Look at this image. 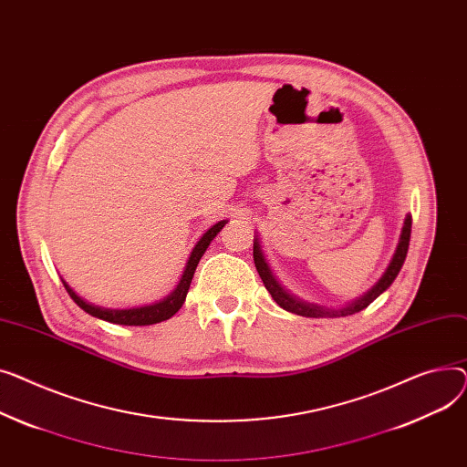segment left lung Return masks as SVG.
<instances>
[{
	"instance_id": "8db88e82",
	"label": "left lung",
	"mask_w": 467,
	"mask_h": 467,
	"mask_svg": "<svg viewBox=\"0 0 467 467\" xmlns=\"http://www.w3.org/2000/svg\"><path fill=\"white\" fill-rule=\"evenodd\" d=\"M410 224H413V218H410V214L405 216V223H403V230H401V237H400V243H398V249H396V254L387 269L385 275L380 277V281L364 296L360 297L358 301H354V304L343 307V309H337V311H332V309H322L318 306H313V304H306V301H301L297 297H294L292 294H288L279 283L277 279L273 277V273L269 269V265L265 264L264 260V254H262V249H260V241L254 239V249H253V256H254V265L258 269V275L262 277L264 281V286L267 288V292L271 294V297L277 301V304L290 311V313H296V315H301V317H311V318H320V317H347V315H354L358 313L362 309H366L373 299H377L382 292H385L392 283L394 279L398 277V273L405 262V256H407V249H409V239H410Z\"/></svg>"
}]
</instances>
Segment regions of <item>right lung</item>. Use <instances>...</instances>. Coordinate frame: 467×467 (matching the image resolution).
Listing matches in <instances>:
<instances>
[{
  "label": "right lung",
  "instance_id": "add662e5",
  "mask_svg": "<svg viewBox=\"0 0 467 467\" xmlns=\"http://www.w3.org/2000/svg\"><path fill=\"white\" fill-rule=\"evenodd\" d=\"M226 221H221L218 224H214L213 228H209V232L198 241V244L194 246V251H192L190 258H188V264H186V269L182 273V279L181 283L177 285L175 292L171 296H168L163 301H160V304H154V306H147V307H137V309H122V311H117V309H103V307H98V306H92L88 304V301L82 299L80 296H77L69 285L66 281L64 286L67 290V294L71 296V299L75 301V304L82 309L87 311L88 315L96 317V318H101V320H107V322H113V324H122V326H149V324H158V322H163L171 318L184 304L186 299V294H188V288H190V283H192V277H194V271L203 256V253L207 251L209 243L214 239V235L221 232L224 228Z\"/></svg>",
  "mask_w": 467,
  "mask_h": 467
}]
</instances>
